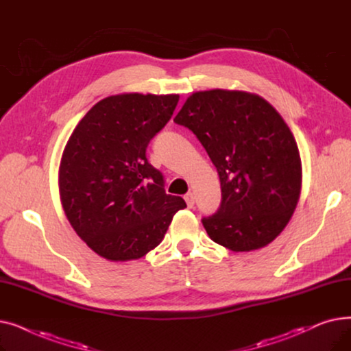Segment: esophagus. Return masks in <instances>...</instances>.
Instances as JSON below:
<instances>
[{"instance_id": "esophagus-1", "label": "esophagus", "mask_w": 351, "mask_h": 351, "mask_svg": "<svg viewBox=\"0 0 351 351\" xmlns=\"http://www.w3.org/2000/svg\"><path fill=\"white\" fill-rule=\"evenodd\" d=\"M185 202H186V205H188V208H193V205H195V196H193V193H186L185 195Z\"/></svg>"}]
</instances>
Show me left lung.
<instances>
[{"instance_id":"1","label":"left lung","mask_w":351,"mask_h":351,"mask_svg":"<svg viewBox=\"0 0 351 351\" xmlns=\"http://www.w3.org/2000/svg\"><path fill=\"white\" fill-rule=\"evenodd\" d=\"M216 166L222 202L202 219L213 242L250 252L280 234L298 206L302 160L289 126L267 101L243 90L192 94L173 119Z\"/></svg>"}]
</instances>
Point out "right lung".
Masks as SVG:
<instances>
[{"label": "right lung", "mask_w": 351, "mask_h": 351, "mask_svg": "<svg viewBox=\"0 0 351 351\" xmlns=\"http://www.w3.org/2000/svg\"><path fill=\"white\" fill-rule=\"evenodd\" d=\"M179 95L122 94L92 106L73 129L60 166V193L71 226L108 261L139 259L155 249L180 196L166 195L146 147L169 122Z\"/></svg>", "instance_id": "obj_1"}]
</instances>
